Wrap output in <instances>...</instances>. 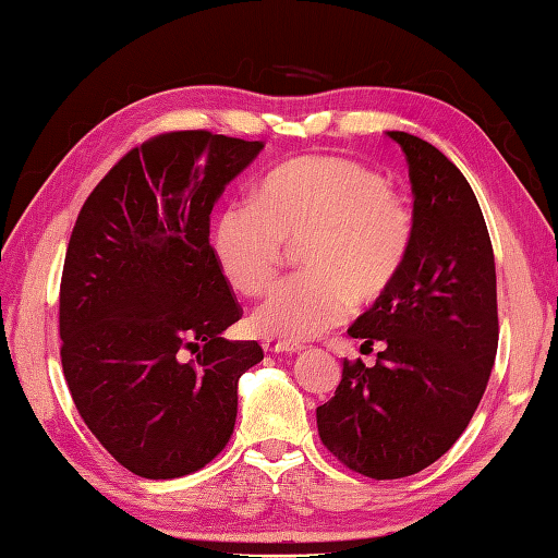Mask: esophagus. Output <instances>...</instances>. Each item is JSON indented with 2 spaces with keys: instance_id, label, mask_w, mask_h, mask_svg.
<instances>
[{
  "instance_id": "obj_1",
  "label": "esophagus",
  "mask_w": 558,
  "mask_h": 558,
  "mask_svg": "<svg viewBox=\"0 0 558 558\" xmlns=\"http://www.w3.org/2000/svg\"><path fill=\"white\" fill-rule=\"evenodd\" d=\"M263 348L265 352H283V355H293V352H301L303 345L298 343H287V341H263Z\"/></svg>"
}]
</instances>
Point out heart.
I'll return each mask as SVG.
<instances>
[{"instance_id": "obj_1", "label": "heart", "mask_w": 558, "mask_h": 558, "mask_svg": "<svg viewBox=\"0 0 558 558\" xmlns=\"http://www.w3.org/2000/svg\"><path fill=\"white\" fill-rule=\"evenodd\" d=\"M301 246L303 275L255 310L253 326L283 341H307L350 312L384 303L412 248V215L386 174L338 156H303L271 170L255 203H234L215 227L227 279L246 295L265 293Z\"/></svg>"}]
</instances>
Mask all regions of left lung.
<instances>
[{
  "instance_id": "8db88e82",
  "label": "left lung",
  "mask_w": 558,
  "mask_h": 558,
  "mask_svg": "<svg viewBox=\"0 0 558 558\" xmlns=\"http://www.w3.org/2000/svg\"><path fill=\"white\" fill-rule=\"evenodd\" d=\"M386 134L410 162V257L386 301L348 329L362 348L381 345L376 364L345 360L333 398L317 407L326 450L376 481L418 473L450 450L499 341L495 253L471 184L433 144Z\"/></svg>"
}]
</instances>
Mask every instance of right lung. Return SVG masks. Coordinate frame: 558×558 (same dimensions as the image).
Masks as SVG:
<instances>
[{"label":"right lung","mask_w":558,"mask_h":558,"mask_svg":"<svg viewBox=\"0 0 558 558\" xmlns=\"http://www.w3.org/2000/svg\"><path fill=\"white\" fill-rule=\"evenodd\" d=\"M265 142L206 130L132 148L85 201L68 243L61 364L80 416L142 478L194 473L234 433L239 378L263 360L241 319L210 213Z\"/></svg>","instance_id":"add662e5"}]
</instances>
